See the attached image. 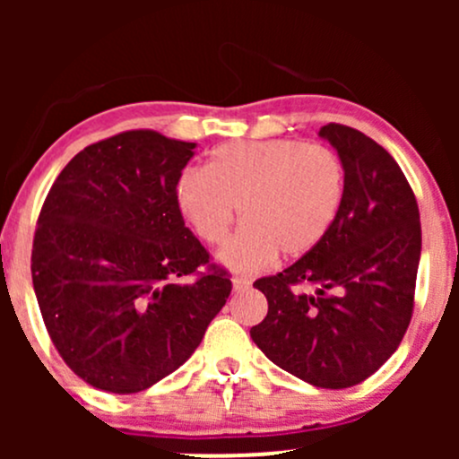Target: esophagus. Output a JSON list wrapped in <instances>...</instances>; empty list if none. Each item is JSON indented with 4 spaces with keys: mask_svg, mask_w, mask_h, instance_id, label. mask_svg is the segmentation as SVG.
Instances as JSON below:
<instances>
[{
    "mask_svg": "<svg viewBox=\"0 0 459 459\" xmlns=\"http://www.w3.org/2000/svg\"><path fill=\"white\" fill-rule=\"evenodd\" d=\"M247 287H250V278L233 276V289H235V291H246Z\"/></svg>",
    "mask_w": 459,
    "mask_h": 459,
    "instance_id": "esophagus-1",
    "label": "esophagus"
}]
</instances>
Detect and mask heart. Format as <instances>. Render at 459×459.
<instances>
[{
    "label": "heart",
    "instance_id": "heart-1",
    "mask_svg": "<svg viewBox=\"0 0 459 459\" xmlns=\"http://www.w3.org/2000/svg\"><path fill=\"white\" fill-rule=\"evenodd\" d=\"M345 200V168L328 146L299 140H241L218 146L207 168H186L177 204L200 239L218 244L235 218L244 220L218 261L252 273L281 250L287 259L317 247Z\"/></svg>",
    "mask_w": 459,
    "mask_h": 459
}]
</instances>
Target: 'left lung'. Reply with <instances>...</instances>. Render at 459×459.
Listing matches in <instances>:
<instances>
[{
    "instance_id": "obj_1",
    "label": "left lung",
    "mask_w": 459,
    "mask_h": 459,
    "mask_svg": "<svg viewBox=\"0 0 459 459\" xmlns=\"http://www.w3.org/2000/svg\"><path fill=\"white\" fill-rule=\"evenodd\" d=\"M345 168V200L317 247L255 287L267 317L250 330L273 365L319 388H350L394 354L410 325L420 261L419 204L377 142L325 125ZM298 283L316 287L297 291Z\"/></svg>"
}]
</instances>
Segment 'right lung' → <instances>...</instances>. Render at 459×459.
Returning a JSON list of instances; mask_svg holds the SVG:
<instances>
[{"instance_id": "obj_1", "label": "right lung", "mask_w": 459, "mask_h": 459, "mask_svg": "<svg viewBox=\"0 0 459 459\" xmlns=\"http://www.w3.org/2000/svg\"><path fill=\"white\" fill-rule=\"evenodd\" d=\"M196 142L125 131L66 163L40 209L31 282L56 350L94 388L140 393L196 351L233 284L186 276L209 255L177 181Z\"/></svg>"}]
</instances>
